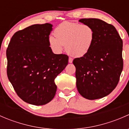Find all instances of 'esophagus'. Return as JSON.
Listing matches in <instances>:
<instances>
[{
	"mask_svg": "<svg viewBox=\"0 0 129 129\" xmlns=\"http://www.w3.org/2000/svg\"><path fill=\"white\" fill-rule=\"evenodd\" d=\"M72 61H73V58H71V57H69V63H72Z\"/></svg>",
	"mask_w": 129,
	"mask_h": 129,
	"instance_id": "esophagus-1",
	"label": "esophagus"
}]
</instances>
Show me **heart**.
Returning <instances> with one entry per match:
<instances>
[{"instance_id":"heart-1","label":"heart","mask_w":129,"mask_h":129,"mask_svg":"<svg viewBox=\"0 0 129 129\" xmlns=\"http://www.w3.org/2000/svg\"><path fill=\"white\" fill-rule=\"evenodd\" d=\"M54 37L50 36V47L57 52L62 51L63 45L70 55L80 57L90 50L95 39V31L88 24L64 22L54 30Z\"/></svg>"}]
</instances>
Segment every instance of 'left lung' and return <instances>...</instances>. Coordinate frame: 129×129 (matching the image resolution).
I'll return each mask as SVG.
<instances>
[{"label": "left lung", "mask_w": 129, "mask_h": 129, "mask_svg": "<svg viewBox=\"0 0 129 129\" xmlns=\"http://www.w3.org/2000/svg\"><path fill=\"white\" fill-rule=\"evenodd\" d=\"M95 31L93 45L84 56L74 58L76 85L84 98L108 95L116 87L123 69V42L114 25L99 19H82Z\"/></svg>", "instance_id": "8db88e82"}]
</instances>
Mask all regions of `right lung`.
<instances>
[{
  "instance_id": "1",
  "label": "right lung",
  "mask_w": 129,
  "mask_h": 129,
  "mask_svg": "<svg viewBox=\"0 0 129 129\" xmlns=\"http://www.w3.org/2000/svg\"><path fill=\"white\" fill-rule=\"evenodd\" d=\"M50 24H35L15 32L7 49V74L17 95L42 105L53 99L54 80L68 64L66 54H55L49 43Z\"/></svg>"
}]
</instances>
